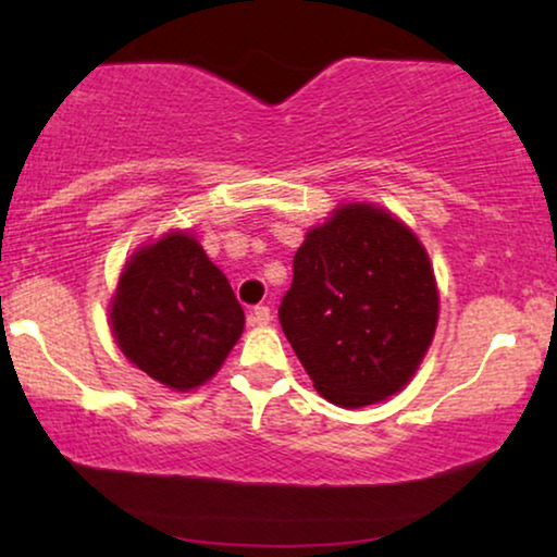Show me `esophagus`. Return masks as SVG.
Masks as SVG:
<instances>
[{
	"mask_svg": "<svg viewBox=\"0 0 557 557\" xmlns=\"http://www.w3.org/2000/svg\"><path fill=\"white\" fill-rule=\"evenodd\" d=\"M271 309L269 307H253L250 309V314H248V322L253 324V326H263V324H269L271 322Z\"/></svg>",
	"mask_w": 557,
	"mask_h": 557,
	"instance_id": "34e87169",
	"label": "esophagus"
}]
</instances>
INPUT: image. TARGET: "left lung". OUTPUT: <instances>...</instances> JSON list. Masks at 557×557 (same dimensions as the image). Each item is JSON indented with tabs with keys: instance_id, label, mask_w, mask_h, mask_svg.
I'll list each match as a JSON object with an SVG mask.
<instances>
[{
	"instance_id": "obj_1",
	"label": "left lung",
	"mask_w": 557,
	"mask_h": 557,
	"mask_svg": "<svg viewBox=\"0 0 557 557\" xmlns=\"http://www.w3.org/2000/svg\"><path fill=\"white\" fill-rule=\"evenodd\" d=\"M438 319L429 256L391 212L345 205L307 233L278 322L326 400L362 408L413 377Z\"/></svg>"
}]
</instances>
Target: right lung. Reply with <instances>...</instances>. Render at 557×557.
<instances>
[{
	"instance_id": "right-lung-1",
	"label": "right lung",
	"mask_w": 557,
	"mask_h": 557,
	"mask_svg": "<svg viewBox=\"0 0 557 557\" xmlns=\"http://www.w3.org/2000/svg\"><path fill=\"white\" fill-rule=\"evenodd\" d=\"M223 271L187 233L136 250L111 301V330L128 360L174 391L215 375L243 332Z\"/></svg>"
}]
</instances>
